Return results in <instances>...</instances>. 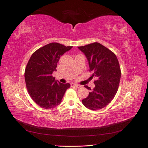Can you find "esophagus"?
Instances as JSON below:
<instances>
[{
	"label": "esophagus",
	"instance_id": "obj_1",
	"mask_svg": "<svg viewBox=\"0 0 148 148\" xmlns=\"http://www.w3.org/2000/svg\"><path fill=\"white\" fill-rule=\"evenodd\" d=\"M71 87H75V88H79L81 87V85H79V84H77L71 83Z\"/></svg>",
	"mask_w": 148,
	"mask_h": 148
}]
</instances>
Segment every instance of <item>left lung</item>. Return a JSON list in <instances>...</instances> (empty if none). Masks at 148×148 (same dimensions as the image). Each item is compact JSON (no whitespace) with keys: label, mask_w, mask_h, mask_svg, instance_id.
I'll list each match as a JSON object with an SVG mask.
<instances>
[{"label":"left lung","mask_w":148,"mask_h":148,"mask_svg":"<svg viewBox=\"0 0 148 148\" xmlns=\"http://www.w3.org/2000/svg\"><path fill=\"white\" fill-rule=\"evenodd\" d=\"M88 60L91 78L95 77V87L91 89L84 86L90 92L82 100L86 108L99 110L108 105L115 97L119 86L121 70L115 53L99 42L78 47Z\"/></svg>","instance_id":"1"}]
</instances>
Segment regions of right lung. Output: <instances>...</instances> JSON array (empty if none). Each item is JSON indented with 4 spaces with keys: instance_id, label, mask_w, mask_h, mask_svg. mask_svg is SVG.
<instances>
[{
    "instance_id": "obj_1",
    "label": "right lung",
    "mask_w": 148,
    "mask_h": 148,
    "mask_svg": "<svg viewBox=\"0 0 148 148\" xmlns=\"http://www.w3.org/2000/svg\"><path fill=\"white\" fill-rule=\"evenodd\" d=\"M72 48L57 42L49 43L36 51L25 71L26 88L29 96L43 109H50L59 106L69 83L63 84L52 76L60 56Z\"/></svg>"
}]
</instances>
